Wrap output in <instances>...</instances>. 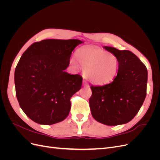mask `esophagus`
Masks as SVG:
<instances>
[{
	"instance_id": "34e87169",
	"label": "esophagus",
	"mask_w": 160,
	"mask_h": 160,
	"mask_svg": "<svg viewBox=\"0 0 160 160\" xmlns=\"http://www.w3.org/2000/svg\"><path fill=\"white\" fill-rule=\"evenodd\" d=\"M83 85H84V86H85V87H89V84H88V83H87V82L85 81H83Z\"/></svg>"
}]
</instances>
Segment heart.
Masks as SVG:
<instances>
[{
    "label": "heart",
    "mask_w": 160,
    "mask_h": 160,
    "mask_svg": "<svg viewBox=\"0 0 160 160\" xmlns=\"http://www.w3.org/2000/svg\"><path fill=\"white\" fill-rule=\"evenodd\" d=\"M76 59L83 67L85 77L92 83L107 84L117 75L119 62L113 53L98 48H81L76 52ZM70 62L78 68L75 59H71Z\"/></svg>",
    "instance_id": "1"
}]
</instances>
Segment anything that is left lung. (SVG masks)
Listing matches in <instances>:
<instances>
[{
	"label": "left lung",
	"instance_id": "8db88e82",
	"mask_svg": "<svg viewBox=\"0 0 160 160\" xmlns=\"http://www.w3.org/2000/svg\"><path fill=\"white\" fill-rule=\"evenodd\" d=\"M103 48L118 58L119 69L111 83L91 86V112L96 121L104 125L127 123L138 113L146 98L148 70L131 51L108 46Z\"/></svg>",
	"mask_w": 160,
	"mask_h": 160
}]
</instances>
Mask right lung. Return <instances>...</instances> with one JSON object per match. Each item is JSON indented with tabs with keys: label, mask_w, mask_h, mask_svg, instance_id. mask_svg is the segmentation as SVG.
I'll use <instances>...</instances> for the list:
<instances>
[{
	"label": "right lung",
	"mask_w": 160,
	"mask_h": 160,
	"mask_svg": "<svg viewBox=\"0 0 160 160\" xmlns=\"http://www.w3.org/2000/svg\"><path fill=\"white\" fill-rule=\"evenodd\" d=\"M78 39H46L24 52L14 71L16 95L27 117L42 125L63 121L71 109L70 99L82 85V77L65 70Z\"/></svg>",
	"instance_id": "obj_1"
}]
</instances>
